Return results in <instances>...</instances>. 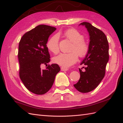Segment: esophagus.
<instances>
[{"label":"esophagus","instance_id":"obj_1","mask_svg":"<svg viewBox=\"0 0 123 123\" xmlns=\"http://www.w3.org/2000/svg\"><path fill=\"white\" fill-rule=\"evenodd\" d=\"M61 70L62 71H66L68 70V69L66 68H63V67H61Z\"/></svg>","mask_w":123,"mask_h":123}]
</instances>
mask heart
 Returning a JSON list of instances; mask_svg holds the SVG:
<instances>
[{"instance_id": "heart-1", "label": "heart", "mask_w": 123, "mask_h": 123, "mask_svg": "<svg viewBox=\"0 0 123 123\" xmlns=\"http://www.w3.org/2000/svg\"><path fill=\"white\" fill-rule=\"evenodd\" d=\"M64 35L73 43L69 53H61L54 57L55 63L63 68H68L77 62L78 55L83 57L88 53L89 45L84 40V36L79 31L71 28L65 31ZM48 49L52 53L56 54L59 51V36L54 34L49 37L46 43Z\"/></svg>"}]
</instances>
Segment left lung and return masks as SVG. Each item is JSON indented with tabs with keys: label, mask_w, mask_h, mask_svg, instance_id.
Segmentation results:
<instances>
[{
	"label": "left lung",
	"mask_w": 123,
	"mask_h": 123,
	"mask_svg": "<svg viewBox=\"0 0 123 123\" xmlns=\"http://www.w3.org/2000/svg\"><path fill=\"white\" fill-rule=\"evenodd\" d=\"M90 36L89 50L81 65L86 67L84 72L79 69L80 79L74 86L82 93L89 92L97 87L105 75L107 63L109 60V44L106 35L90 23L82 22Z\"/></svg>",
	"instance_id": "1"
}]
</instances>
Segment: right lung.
I'll use <instances>...</instances> for the list:
<instances>
[{
	"label": "right lung",
	"instance_id": "right-lung-1",
	"mask_svg": "<svg viewBox=\"0 0 123 123\" xmlns=\"http://www.w3.org/2000/svg\"><path fill=\"white\" fill-rule=\"evenodd\" d=\"M56 28L46 25H38L25 33L18 46L19 77L27 89L36 95H43L51 88L56 74L60 71L58 64L48 65L41 70L42 64L50 61L46 46L48 38Z\"/></svg>",
	"mask_w": 123,
	"mask_h": 123
}]
</instances>
